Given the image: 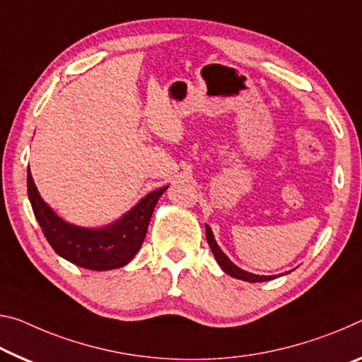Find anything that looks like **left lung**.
I'll return each mask as SVG.
<instances>
[{"label": "left lung", "instance_id": "obj_1", "mask_svg": "<svg viewBox=\"0 0 362 362\" xmlns=\"http://www.w3.org/2000/svg\"><path fill=\"white\" fill-rule=\"evenodd\" d=\"M206 240H208V245L212 251V255H214L216 261L219 262V266L222 267L223 272H227L230 277L235 279H240V280H246V282H266V280H272L275 279V275H256V274H250L243 271V269H240L235 266V264L228 259V257L223 255V251L217 246L216 240H214V235H212L209 226H206Z\"/></svg>", "mask_w": 362, "mask_h": 362}]
</instances>
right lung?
<instances>
[{
  "label": "right lung",
  "instance_id": "1",
  "mask_svg": "<svg viewBox=\"0 0 362 362\" xmlns=\"http://www.w3.org/2000/svg\"><path fill=\"white\" fill-rule=\"evenodd\" d=\"M165 190L168 187L148 193L134 209H130L112 226L90 230L71 226L57 217L53 209L40 198L30 169L27 170L28 199L51 248L69 262L90 271H109L122 267L132 261L146 237L154 206Z\"/></svg>",
  "mask_w": 362,
  "mask_h": 362
}]
</instances>
